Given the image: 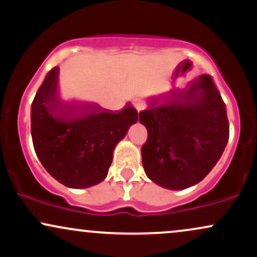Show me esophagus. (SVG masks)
<instances>
[{
	"instance_id": "34e87169",
	"label": "esophagus",
	"mask_w": 257,
	"mask_h": 257,
	"mask_svg": "<svg viewBox=\"0 0 257 257\" xmlns=\"http://www.w3.org/2000/svg\"><path fill=\"white\" fill-rule=\"evenodd\" d=\"M133 105H134V107L137 108V110L140 112V111H143L144 108L146 107V102L144 101V100H141V99H137V100H134V101H133Z\"/></svg>"
}]
</instances>
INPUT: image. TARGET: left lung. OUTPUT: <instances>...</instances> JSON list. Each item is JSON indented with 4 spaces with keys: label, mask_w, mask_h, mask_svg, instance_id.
<instances>
[{
    "label": "left lung",
    "mask_w": 257,
    "mask_h": 257,
    "mask_svg": "<svg viewBox=\"0 0 257 257\" xmlns=\"http://www.w3.org/2000/svg\"><path fill=\"white\" fill-rule=\"evenodd\" d=\"M139 120L149 134L141 149L146 175L168 190H184L202 181L229 137L225 102L209 75L152 99Z\"/></svg>",
    "instance_id": "obj_1"
}]
</instances>
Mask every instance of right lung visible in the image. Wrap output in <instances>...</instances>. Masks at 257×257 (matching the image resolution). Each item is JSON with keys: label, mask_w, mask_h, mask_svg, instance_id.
<instances>
[{"label": "right lung", "mask_w": 257, "mask_h": 257, "mask_svg": "<svg viewBox=\"0 0 257 257\" xmlns=\"http://www.w3.org/2000/svg\"><path fill=\"white\" fill-rule=\"evenodd\" d=\"M59 67L47 73L31 105L35 152L60 184L71 188L94 186L106 178L113 150L138 122L132 105L120 112L98 104L64 102L59 96Z\"/></svg>", "instance_id": "1"}]
</instances>
